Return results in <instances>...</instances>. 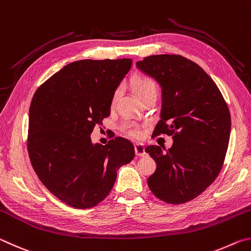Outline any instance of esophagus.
Returning a JSON list of instances; mask_svg holds the SVG:
<instances>
[{
	"label": "esophagus",
	"mask_w": 251,
	"mask_h": 251,
	"mask_svg": "<svg viewBox=\"0 0 251 251\" xmlns=\"http://www.w3.org/2000/svg\"><path fill=\"white\" fill-rule=\"evenodd\" d=\"M135 152L137 156H145V147H144L143 144H135Z\"/></svg>",
	"instance_id": "obj_1"
}]
</instances>
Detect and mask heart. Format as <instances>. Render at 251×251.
<instances>
[{
    "instance_id": "obj_1",
    "label": "heart",
    "mask_w": 251,
    "mask_h": 251,
    "mask_svg": "<svg viewBox=\"0 0 251 251\" xmlns=\"http://www.w3.org/2000/svg\"><path fill=\"white\" fill-rule=\"evenodd\" d=\"M131 87H133V90L141 100L148 95L157 94V91H158L157 90V84L155 80L151 77H150V76H146V75H135L134 77L131 78ZM120 96H121V88L118 87L113 93L112 100H110L112 106L116 104V101L118 100V99H120ZM122 129L124 130L125 134H127L133 138H141L143 136V131L141 129V127L134 124V123H129V122L124 123V124L122 125Z\"/></svg>"
}]
</instances>
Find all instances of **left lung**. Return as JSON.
<instances>
[{"label":"left lung","instance_id":"left-lung-1","mask_svg":"<svg viewBox=\"0 0 251 251\" xmlns=\"http://www.w3.org/2000/svg\"><path fill=\"white\" fill-rule=\"evenodd\" d=\"M136 65L163 88L160 120L152 135L174 141L169 150L145 148L157 166L148 187L167 203L193 201L223 168L231 126L226 100L210 76L181 55H151Z\"/></svg>","mask_w":251,"mask_h":251}]
</instances>
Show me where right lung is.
Returning <instances> with one entry per match:
<instances>
[{
  "instance_id": "right-lung-1",
  "label": "right lung",
  "mask_w": 251,
  "mask_h": 251,
  "mask_svg": "<svg viewBox=\"0 0 251 251\" xmlns=\"http://www.w3.org/2000/svg\"><path fill=\"white\" fill-rule=\"evenodd\" d=\"M130 58L73 62L37 88L28 115L27 151L43 185L66 205L86 209L107 197L118 168L133 160L128 139L93 145L91 134L110 114L114 91Z\"/></svg>"
}]
</instances>
